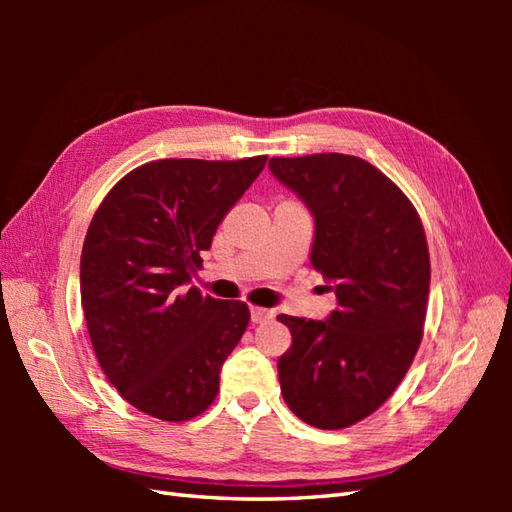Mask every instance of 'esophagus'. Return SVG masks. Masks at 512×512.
I'll list each match as a JSON object with an SVG mask.
<instances>
[{
  "mask_svg": "<svg viewBox=\"0 0 512 512\" xmlns=\"http://www.w3.org/2000/svg\"><path fill=\"white\" fill-rule=\"evenodd\" d=\"M275 314H273V310H266V308H250V321L253 323H264V321H268V319H273Z\"/></svg>",
  "mask_w": 512,
  "mask_h": 512,
  "instance_id": "34e87169",
  "label": "esophagus"
}]
</instances>
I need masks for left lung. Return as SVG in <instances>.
<instances>
[{"label": "left lung", "mask_w": 512, "mask_h": 512, "mask_svg": "<svg viewBox=\"0 0 512 512\" xmlns=\"http://www.w3.org/2000/svg\"><path fill=\"white\" fill-rule=\"evenodd\" d=\"M268 167L314 215L310 264L336 295L325 321L277 317L292 334L277 365L281 394L312 427H352L394 394L420 347L427 235L407 195L363 158L312 154Z\"/></svg>", "instance_id": "1"}]
</instances>
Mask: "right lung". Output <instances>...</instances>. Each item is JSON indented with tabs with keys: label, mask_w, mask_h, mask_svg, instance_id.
Listing matches in <instances>:
<instances>
[{
	"label": "right lung",
	"mask_w": 512,
	"mask_h": 512,
	"mask_svg": "<svg viewBox=\"0 0 512 512\" xmlns=\"http://www.w3.org/2000/svg\"><path fill=\"white\" fill-rule=\"evenodd\" d=\"M266 160L145 162L92 217L81 253L85 323L107 380L147 416L191 420L220 391L222 363L250 312L187 284Z\"/></svg>",
	"instance_id": "add662e5"
}]
</instances>
